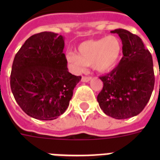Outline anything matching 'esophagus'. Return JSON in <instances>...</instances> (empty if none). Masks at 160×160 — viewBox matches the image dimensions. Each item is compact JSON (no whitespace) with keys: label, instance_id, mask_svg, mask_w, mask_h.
Wrapping results in <instances>:
<instances>
[{"label":"esophagus","instance_id":"1","mask_svg":"<svg viewBox=\"0 0 160 160\" xmlns=\"http://www.w3.org/2000/svg\"><path fill=\"white\" fill-rule=\"evenodd\" d=\"M90 80H91V77H90V76H82L81 81H82V82H89Z\"/></svg>","mask_w":160,"mask_h":160}]
</instances>
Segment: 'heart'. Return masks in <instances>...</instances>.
Here are the masks:
<instances>
[{"label":"heart","mask_w":160,"mask_h":160,"mask_svg":"<svg viewBox=\"0 0 160 160\" xmlns=\"http://www.w3.org/2000/svg\"><path fill=\"white\" fill-rule=\"evenodd\" d=\"M78 54L69 52L65 58L75 72H83L92 65L98 72H107L117 65L122 53V43L117 36L84 41L78 46Z\"/></svg>","instance_id":"obj_1"}]
</instances>
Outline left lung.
<instances>
[{
	"instance_id": "left-lung-1",
	"label": "left lung",
	"mask_w": 160,
	"mask_h": 160,
	"mask_svg": "<svg viewBox=\"0 0 160 160\" xmlns=\"http://www.w3.org/2000/svg\"><path fill=\"white\" fill-rule=\"evenodd\" d=\"M122 41L119 65L100 79L104 86L97 96L100 109L117 119L139 114L149 102L154 86L152 55L139 36L124 29L110 31Z\"/></svg>"
}]
</instances>
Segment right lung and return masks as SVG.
Here are the masks:
<instances>
[{"label": "right lung", "mask_w": 160, "mask_h": 160, "mask_svg": "<svg viewBox=\"0 0 160 160\" xmlns=\"http://www.w3.org/2000/svg\"><path fill=\"white\" fill-rule=\"evenodd\" d=\"M64 47L62 36L44 31L27 39L14 58L11 91L19 106L34 119H57L81 80L68 71Z\"/></svg>", "instance_id": "obj_1"}]
</instances>
